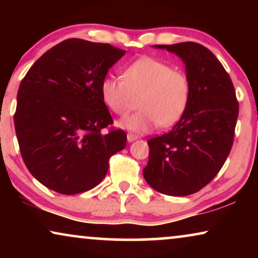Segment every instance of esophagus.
<instances>
[{"mask_svg": "<svg viewBox=\"0 0 258 258\" xmlns=\"http://www.w3.org/2000/svg\"><path fill=\"white\" fill-rule=\"evenodd\" d=\"M137 139H139V137L133 135V134H128V135H126V140H128V142H134V141L137 140Z\"/></svg>", "mask_w": 258, "mask_h": 258, "instance_id": "obj_1", "label": "esophagus"}]
</instances>
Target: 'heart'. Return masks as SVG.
<instances>
[{
  "mask_svg": "<svg viewBox=\"0 0 258 258\" xmlns=\"http://www.w3.org/2000/svg\"><path fill=\"white\" fill-rule=\"evenodd\" d=\"M100 95L105 107L119 116L128 114L139 98L141 110L119 119L117 125L144 134L182 118L189 103L190 83L184 73L161 59L143 56L125 67L123 80L104 77Z\"/></svg>",
  "mask_w": 258,
  "mask_h": 258,
  "instance_id": "obj_1",
  "label": "heart"
}]
</instances>
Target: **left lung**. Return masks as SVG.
Segmentation results:
<instances>
[{
	"label": "left lung",
	"mask_w": 258,
	"mask_h": 258,
	"mask_svg": "<svg viewBox=\"0 0 258 258\" xmlns=\"http://www.w3.org/2000/svg\"><path fill=\"white\" fill-rule=\"evenodd\" d=\"M177 55L185 66L190 98L171 132L148 141V184L169 196H188L206 186L230 153L238 102L234 84L209 49L194 42L153 45Z\"/></svg>",
	"instance_id": "8db88e82"
}]
</instances>
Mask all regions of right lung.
<instances>
[{"label": "right lung", "mask_w": 258, "mask_h": 258, "mask_svg": "<svg viewBox=\"0 0 258 258\" xmlns=\"http://www.w3.org/2000/svg\"><path fill=\"white\" fill-rule=\"evenodd\" d=\"M125 50L69 38L44 52L17 93L15 132L30 174L64 195L93 189L105 177L109 158L125 147L100 95L102 80Z\"/></svg>", "instance_id": "right-lung-1"}]
</instances>
